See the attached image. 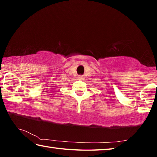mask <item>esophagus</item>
I'll return each mask as SVG.
<instances>
[{
    "label": "esophagus",
    "mask_w": 157,
    "mask_h": 157,
    "mask_svg": "<svg viewBox=\"0 0 157 157\" xmlns=\"http://www.w3.org/2000/svg\"><path fill=\"white\" fill-rule=\"evenodd\" d=\"M84 78L83 75H79V79H81V80H82V79H83Z\"/></svg>",
    "instance_id": "34e87169"
}]
</instances>
